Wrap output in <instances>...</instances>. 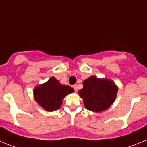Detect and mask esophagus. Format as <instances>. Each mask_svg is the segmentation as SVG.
Returning a JSON list of instances; mask_svg holds the SVG:
<instances>
[{"instance_id":"34e87169","label":"esophagus","mask_w":147,"mask_h":147,"mask_svg":"<svg viewBox=\"0 0 147 147\" xmlns=\"http://www.w3.org/2000/svg\"><path fill=\"white\" fill-rule=\"evenodd\" d=\"M73 88H74V89H75V92H77V90H78V86H77V85H74Z\"/></svg>"}]
</instances>
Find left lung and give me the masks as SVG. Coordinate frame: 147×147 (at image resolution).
<instances>
[{
  "instance_id": "1",
  "label": "left lung",
  "mask_w": 147,
  "mask_h": 147,
  "mask_svg": "<svg viewBox=\"0 0 147 147\" xmlns=\"http://www.w3.org/2000/svg\"><path fill=\"white\" fill-rule=\"evenodd\" d=\"M118 90V86L109 79L90 76L84 81L78 94L88 110L100 112L114 103Z\"/></svg>"
}]
</instances>
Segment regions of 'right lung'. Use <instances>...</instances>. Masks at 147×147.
<instances>
[{
    "mask_svg": "<svg viewBox=\"0 0 147 147\" xmlns=\"http://www.w3.org/2000/svg\"><path fill=\"white\" fill-rule=\"evenodd\" d=\"M74 92V89L68 85H63L55 77H52L46 83L35 86L34 98L42 108L49 112L60 109L62 100L65 96Z\"/></svg>",
    "mask_w": 147,
    "mask_h": 147,
    "instance_id": "obj_1",
    "label": "right lung"
}]
</instances>
